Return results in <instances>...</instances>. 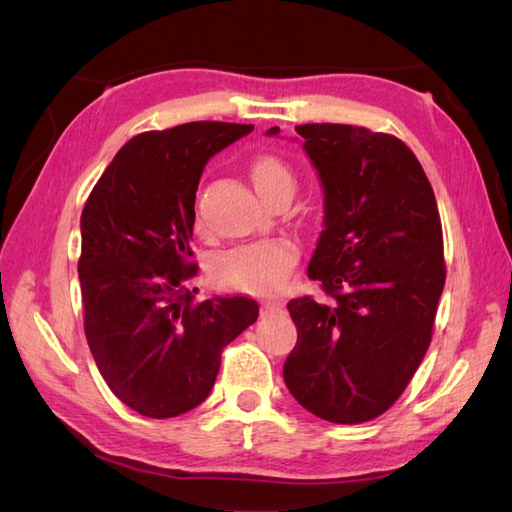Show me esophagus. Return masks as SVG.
<instances>
[{
    "instance_id": "1",
    "label": "esophagus",
    "mask_w": 512,
    "mask_h": 512,
    "mask_svg": "<svg viewBox=\"0 0 512 512\" xmlns=\"http://www.w3.org/2000/svg\"><path fill=\"white\" fill-rule=\"evenodd\" d=\"M279 308H284V301H281V299H268V301L262 303V314H268V312L279 310Z\"/></svg>"
}]
</instances>
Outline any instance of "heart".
<instances>
[{
  "label": "heart",
  "instance_id": "heart-1",
  "mask_svg": "<svg viewBox=\"0 0 512 512\" xmlns=\"http://www.w3.org/2000/svg\"><path fill=\"white\" fill-rule=\"evenodd\" d=\"M257 193L268 202L279 191H295V173L286 160L275 154H259L248 167ZM299 250L286 237L262 239V242L235 246L217 255L211 264V275L222 288L268 295L288 279L297 264Z\"/></svg>",
  "mask_w": 512,
  "mask_h": 512
}]
</instances>
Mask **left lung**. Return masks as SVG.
Listing matches in <instances>:
<instances>
[{
	"label": "left lung",
	"mask_w": 512,
	"mask_h": 512,
	"mask_svg": "<svg viewBox=\"0 0 512 512\" xmlns=\"http://www.w3.org/2000/svg\"><path fill=\"white\" fill-rule=\"evenodd\" d=\"M295 129L325 195L308 277L328 299L288 303L297 345L284 380L314 416L367 422L394 405L429 350L447 277L436 195L396 136L334 123Z\"/></svg>",
	"instance_id": "left-lung-1"
}]
</instances>
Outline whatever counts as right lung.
Segmentation results:
<instances>
[{
  "mask_svg": "<svg viewBox=\"0 0 512 512\" xmlns=\"http://www.w3.org/2000/svg\"><path fill=\"white\" fill-rule=\"evenodd\" d=\"M253 125L195 121L134 136L81 213L85 336L127 407L176 418L211 394L222 350L259 317L248 297L195 301V191L217 151Z\"/></svg>",
  "mask_w": 512,
  "mask_h": 512,
  "instance_id": "1",
  "label": "right lung"
}]
</instances>
